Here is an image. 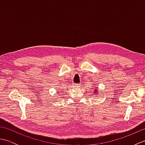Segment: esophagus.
Here are the masks:
<instances>
[{
    "label": "esophagus",
    "instance_id": "esophagus-1",
    "mask_svg": "<svg viewBox=\"0 0 145 145\" xmlns=\"http://www.w3.org/2000/svg\"><path fill=\"white\" fill-rule=\"evenodd\" d=\"M79 85H80V84H73V87H79Z\"/></svg>",
    "mask_w": 145,
    "mask_h": 145
}]
</instances>
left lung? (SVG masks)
<instances>
[{"label": "left lung", "mask_w": 145, "mask_h": 145, "mask_svg": "<svg viewBox=\"0 0 145 145\" xmlns=\"http://www.w3.org/2000/svg\"><path fill=\"white\" fill-rule=\"evenodd\" d=\"M93 88H94L93 90H94V91H95V95H97L98 94V91H99V90H99V89H98V88H97L96 86H94Z\"/></svg>", "instance_id": "1"}]
</instances>
